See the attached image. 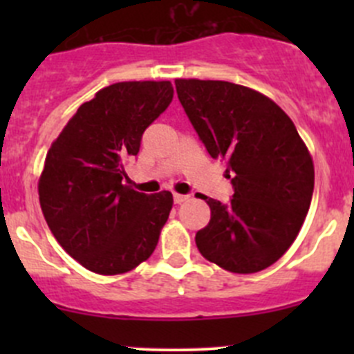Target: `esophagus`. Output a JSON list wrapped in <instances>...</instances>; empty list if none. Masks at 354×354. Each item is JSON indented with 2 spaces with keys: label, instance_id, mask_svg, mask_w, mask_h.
<instances>
[{
  "label": "esophagus",
  "instance_id": "1",
  "mask_svg": "<svg viewBox=\"0 0 354 354\" xmlns=\"http://www.w3.org/2000/svg\"><path fill=\"white\" fill-rule=\"evenodd\" d=\"M173 200H174V203H183V202H187V200H188V195L174 194L173 195Z\"/></svg>",
  "mask_w": 354,
  "mask_h": 354
}]
</instances>
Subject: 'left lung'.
<instances>
[{
  "mask_svg": "<svg viewBox=\"0 0 354 354\" xmlns=\"http://www.w3.org/2000/svg\"><path fill=\"white\" fill-rule=\"evenodd\" d=\"M181 106L212 159L226 164L227 203L205 198L210 221L198 252L236 274L267 269L298 236L313 195V162L295 123L260 92L223 80L174 82Z\"/></svg>",
  "mask_w": 354,
  "mask_h": 354,
  "instance_id": "left-lung-1",
  "label": "left lung"
}]
</instances>
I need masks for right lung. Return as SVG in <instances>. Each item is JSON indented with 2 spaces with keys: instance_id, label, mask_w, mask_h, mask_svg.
<instances>
[{
  "instance_id": "add662e5",
  "label": "right lung",
  "mask_w": 354,
  "mask_h": 354,
  "mask_svg": "<svg viewBox=\"0 0 354 354\" xmlns=\"http://www.w3.org/2000/svg\"><path fill=\"white\" fill-rule=\"evenodd\" d=\"M171 82H120L84 102L53 142L39 200L58 243L85 269L114 276L156 250L173 207L171 192L147 195L123 185L124 162L173 101Z\"/></svg>"
}]
</instances>
